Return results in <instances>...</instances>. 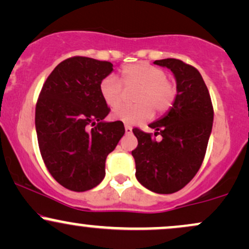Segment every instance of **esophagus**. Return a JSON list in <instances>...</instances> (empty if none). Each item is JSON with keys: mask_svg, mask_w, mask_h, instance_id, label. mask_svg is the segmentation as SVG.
<instances>
[{"mask_svg": "<svg viewBox=\"0 0 249 249\" xmlns=\"http://www.w3.org/2000/svg\"><path fill=\"white\" fill-rule=\"evenodd\" d=\"M131 132H132V127L128 126V125H125V133L130 134Z\"/></svg>", "mask_w": 249, "mask_h": 249, "instance_id": "34e87169", "label": "esophagus"}]
</instances>
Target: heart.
<instances>
[{
	"mask_svg": "<svg viewBox=\"0 0 249 249\" xmlns=\"http://www.w3.org/2000/svg\"><path fill=\"white\" fill-rule=\"evenodd\" d=\"M121 81L107 76L99 83V93L108 107H116L122 99L123 84L127 88H137L134 106H123L113 111L112 117L124 124L134 125L148 121L153 111L158 115L172 107L177 97V88L166 72L146 62L133 63L121 68Z\"/></svg>",
	"mask_w": 249,
	"mask_h": 249,
	"instance_id": "obj_1",
	"label": "heart"
}]
</instances>
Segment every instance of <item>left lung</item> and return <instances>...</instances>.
Instances as JSON below:
<instances>
[{"label": "left lung", "mask_w": 249, "mask_h": 249, "mask_svg": "<svg viewBox=\"0 0 249 249\" xmlns=\"http://www.w3.org/2000/svg\"><path fill=\"white\" fill-rule=\"evenodd\" d=\"M166 67L177 81V97L164 118L148 126L146 133L134 127L138 146L132 151L136 177L152 192H178L194 178L204 161L213 125V105L201 75L192 65L176 58L156 61Z\"/></svg>", "instance_id": "1"}]
</instances>
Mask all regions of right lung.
<instances>
[{
  "mask_svg": "<svg viewBox=\"0 0 249 249\" xmlns=\"http://www.w3.org/2000/svg\"><path fill=\"white\" fill-rule=\"evenodd\" d=\"M112 63L83 56L64 59L53 70L36 103L39 152L53 179L73 192L96 187L105 160L124 136L123 122H103L110 107L99 83Z\"/></svg>",
  "mask_w": 249,
  "mask_h": 249,
  "instance_id": "1",
  "label": "right lung"
}]
</instances>
